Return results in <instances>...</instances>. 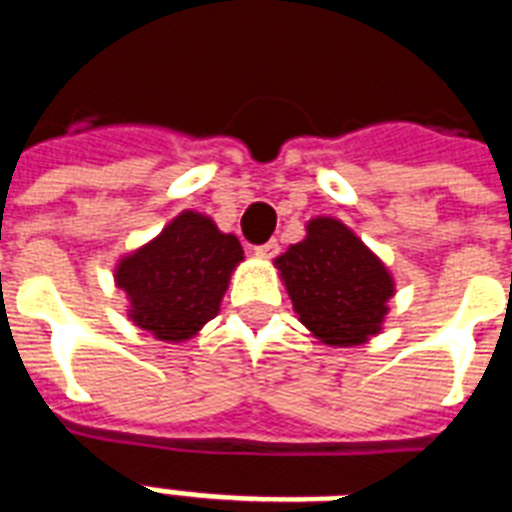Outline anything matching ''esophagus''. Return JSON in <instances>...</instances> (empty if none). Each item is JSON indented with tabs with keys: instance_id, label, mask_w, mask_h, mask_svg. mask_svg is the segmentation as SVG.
I'll return each instance as SVG.
<instances>
[{
	"instance_id": "34e87169",
	"label": "esophagus",
	"mask_w": 512,
	"mask_h": 512,
	"mask_svg": "<svg viewBox=\"0 0 512 512\" xmlns=\"http://www.w3.org/2000/svg\"><path fill=\"white\" fill-rule=\"evenodd\" d=\"M255 255L257 257H276L279 255V244H276V241H265V244L255 247Z\"/></svg>"
}]
</instances>
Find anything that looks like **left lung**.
<instances>
[{
	"instance_id": "8db88e82",
	"label": "left lung",
	"mask_w": 512,
	"mask_h": 512,
	"mask_svg": "<svg viewBox=\"0 0 512 512\" xmlns=\"http://www.w3.org/2000/svg\"><path fill=\"white\" fill-rule=\"evenodd\" d=\"M297 319L329 348L380 335L396 281L388 265L337 217H313L305 239L273 260Z\"/></svg>"
}]
</instances>
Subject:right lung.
<instances>
[{"label": "right lung", "instance_id": "right-lung-1", "mask_svg": "<svg viewBox=\"0 0 512 512\" xmlns=\"http://www.w3.org/2000/svg\"><path fill=\"white\" fill-rule=\"evenodd\" d=\"M241 260L244 249L233 233L183 209L159 236L116 263L114 281L130 300L127 319L135 327L162 342H185L220 313Z\"/></svg>", "mask_w": 512, "mask_h": 512}]
</instances>
